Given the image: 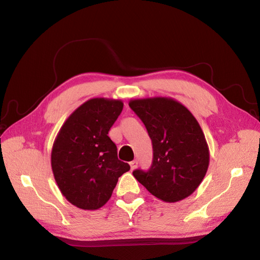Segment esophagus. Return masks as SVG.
Here are the masks:
<instances>
[{
  "label": "esophagus",
  "mask_w": 260,
  "mask_h": 260,
  "mask_svg": "<svg viewBox=\"0 0 260 260\" xmlns=\"http://www.w3.org/2000/svg\"><path fill=\"white\" fill-rule=\"evenodd\" d=\"M137 164H138V161H137V159H134V160H132L131 162H129V165H131V170L132 171H134L135 168L137 167Z\"/></svg>",
  "instance_id": "34e87169"
}]
</instances>
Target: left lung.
Returning <instances> with one entry per match:
<instances>
[{"instance_id":"1","label":"left lung","mask_w":260,"mask_h":260,"mask_svg":"<svg viewBox=\"0 0 260 260\" xmlns=\"http://www.w3.org/2000/svg\"><path fill=\"white\" fill-rule=\"evenodd\" d=\"M153 145V162L134 177L166 203L188 197L201 185L209 165V149L197 119L179 102L168 98L132 100Z\"/></svg>"}]
</instances>
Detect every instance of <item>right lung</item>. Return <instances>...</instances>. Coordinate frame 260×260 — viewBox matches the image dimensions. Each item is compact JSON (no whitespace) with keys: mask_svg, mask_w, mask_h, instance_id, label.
Segmentation results:
<instances>
[{"mask_svg":"<svg viewBox=\"0 0 260 260\" xmlns=\"http://www.w3.org/2000/svg\"><path fill=\"white\" fill-rule=\"evenodd\" d=\"M119 100L92 99L71 114L53 144L51 164L59 190L81 209H99L108 202L118 177L129 171L117 157L110 137L123 111Z\"/></svg>","mask_w":260,"mask_h":260,"instance_id":"obj_1","label":"right lung"}]
</instances>
